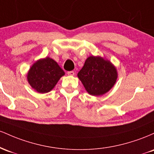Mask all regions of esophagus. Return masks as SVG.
<instances>
[{"instance_id":"esophagus-1","label":"esophagus","mask_w":154,"mask_h":154,"mask_svg":"<svg viewBox=\"0 0 154 154\" xmlns=\"http://www.w3.org/2000/svg\"><path fill=\"white\" fill-rule=\"evenodd\" d=\"M67 74H68V75H69V76H74V75H75V72H74L73 71L68 72H67Z\"/></svg>"}]
</instances>
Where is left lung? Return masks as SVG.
Masks as SVG:
<instances>
[{"mask_svg": "<svg viewBox=\"0 0 154 154\" xmlns=\"http://www.w3.org/2000/svg\"><path fill=\"white\" fill-rule=\"evenodd\" d=\"M77 77L90 95L100 96L114 87L118 73L109 60L100 56H91L86 59Z\"/></svg>", "mask_w": 154, "mask_h": 154, "instance_id": "1", "label": "left lung"}]
</instances>
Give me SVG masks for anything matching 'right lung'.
Instances as JSON below:
<instances>
[{"label": "right lung", "mask_w": 154, "mask_h": 154, "mask_svg": "<svg viewBox=\"0 0 154 154\" xmlns=\"http://www.w3.org/2000/svg\"><path fill=\"white\" fill-rule=\"evenodd\" d=\"M65 72L56 61L50 57L36 61L32 65L26 75L29 85L39 93L52 91Z\"/></svg>", "instance_id": "1"}]
</instances>
